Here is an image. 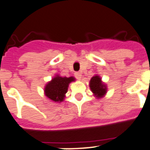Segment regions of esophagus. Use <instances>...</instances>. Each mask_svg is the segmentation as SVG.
Wrapping results in <instances>:
<instances>
[{
	"label": "esophagus",
	"mask_w": 150,
	"mask_h": 150,
	"mask_svg": "<svg viewBox=\"0 0 150 150\" xmlns=\"http://www.w3.org/2000/svg\"><path fill=\"white\" fill-rule=\"evenodd\" d=\"M81 72H75V78H77V79H78V80H81Z\"/></svg>",
	"instance_id": "34e87169"
}]
</instances>
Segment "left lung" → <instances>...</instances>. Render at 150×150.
I'll list each match as a JSON object with an SVG mask.
<instances>
[{"label": "left lung", "instance_id": "8db88e82", "mask_svg": "<svg viewBox=\"0 0 150 150\" xmlns=\"http://www.w3.org/2000/svg\"><path fill=\"white\" fill-rule=\"evenodd\" d=\"M90 87L93 95L98 98H102L107 93L106 85L102 81V78L97 75L90 79Z\"/></svg>", "mask_w": 150, "mask_h": 150}]
</instances>
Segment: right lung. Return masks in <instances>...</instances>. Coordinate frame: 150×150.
<instances>
[{
	"label": "right lung",
	"mask_w": 150,
	"mask_h": 150,
	"mask_svg": "<svg viewBox=\"0 0 150 150\" xmlns=\"http://www.w3.org/2000/svg\"><path fill=\"white\" fill-rule=\"evenodd\" d=\"M74 77H60L57 75L48 82L45 87V95L50 100L55 102H61L64 100L66 93L68 90L69 84L75 81Z\"/></svg>",
	"instance_id": "obj_1"
}]
</instances>
